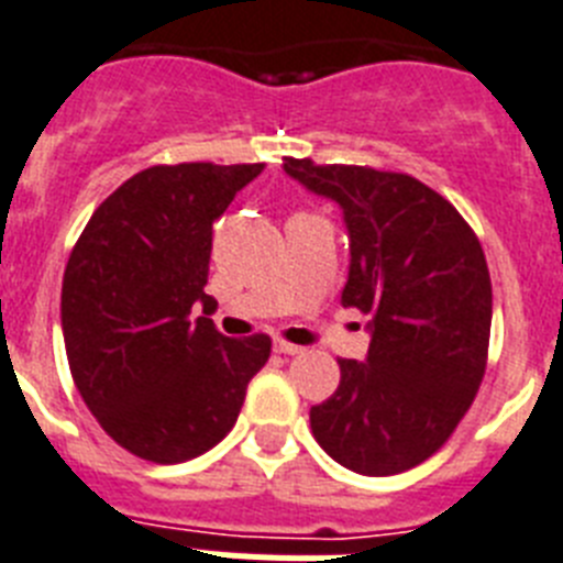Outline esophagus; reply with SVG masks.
Returning a JSON list of instances; mask_svg holds the SVG:
<instances>
[{
  "instance_id": "esophagus-1",
  "label": "esophagus",
  "mask_w": 563,
  "mask_h": 563,
  "mask_svg": "<svg viewBox=\"0 0 563 563\" xmlns=\"http://www.w3.org/2000/svg\"><path fill=\"white\" fill-rule=\"evenodd\" d=\"M274 352H280V354H300L303 352V346H297V343H289V340H274Z\"/></svg>"
}]
</instances>
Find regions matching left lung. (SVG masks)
<instances>
[{"mask_svg":"<svg viewBox=\"0 0 563 563\" xmlns=\"http://www.w3.org/2000/svg\"><path fill=\"white\" fill-rule=\"evenodd\" d=\"M286 174L343 209L349 280L340 303L369 314L366 361L311 406V432L340 466L398 475L450 441L486 372L493 283L475 231L409 174L289 157Z\"/></svg>","mask_w":563,"mask_h":563,"instance_id":"1","label":"left lung"}]
</instances>
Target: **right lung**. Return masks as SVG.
Wrapping results in <instances>:
<instances>
[{"instance_id":"1","label":"right lung","mask_w":563,"mask_h":563,"mask_svg":"<svg viewBox=\"0 0 563 563\" xmlns=\"http://www.w3.org/2000/svg\"><path fill=\"white\" fill-rule=\"evenodd\" d=\"M263 163L151 165L91 214L63 277L68 366L99 427L131 455L179 464L231 432L268 334L231 340L206 295L211 225ZM203 306L200 319L190 318Z\"/></svg>"}]
</instances>
